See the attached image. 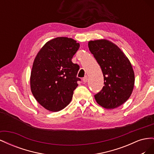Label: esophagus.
<instances>
[{
  "mask_svg": "<svg viewBox=\"0 0 154 154\" xmlns=\"http://www.w3.org/2000/svg\"><path fill=\"white\" fill-rule=\"evenodd\" d=\"M82 80H83V82H84V83H86V82H87V80H88V77H87V76H85V77H83V79H82Z\"/></svg>",
  "mask_w": 154,
  "mask_h": 154,
  "instance_id": "34e87169",
  "label": "esophagus"
}]
</instances>
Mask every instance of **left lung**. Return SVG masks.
I'll return each mask as SVG.
<instances>
[{
  "label": "left lung",
  "instance_id": "left-lung-1",
  "mask_svg": "<svg viewBox=\"0 0 154 154\" xmlns=\"http://www.w3.org/2000/svg\"><path fill=\"white\" fill-rule=\"evenodd\" d=\"M88 48L101 69L104 86L94 95L96 102L106 109L123 105L132 94L134 70L129 60L117 45L107 40L88 42Z\"/></svg>",
  "mask_w": 154,
  "mask_h": 154
}]
</instances>
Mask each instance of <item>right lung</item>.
<instances>
[{"label": "right lung", "instance_id": "add662e5", "mask_svg": "<svg viewBox=\"0 0 154 154\" xmlns=\"http://www.w3.org/2000/svg\"><path fill=\"white\" fill-rule=\"evenodd\" d=\"M80 44L67 37L48 41L37 54L30 77L31 90L36 100L45 109L58 112L71 102L80 78V67L72 62Z\"/></svg>", "mask_w": 154, "mask_h": 154}]
</instances>
